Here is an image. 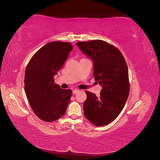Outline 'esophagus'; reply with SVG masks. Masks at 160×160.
I'll list each match as a JSON object with an SVG mask.
<instances>
[{
	"instance_id": "34e87169",
	"label": "esophagus",
	"mask_w": 160,
	"mask_h": 160,
	"mask_svg": "<svg viewBox=\"0 0 160 160\" xmlns=\"http://www.w3.org/2000/svg\"><path fill=\"white\" fill-rule=\"evenodd\" d=\"M79 91V89H74L73 91H72V93H73V94H77V93H78V92Z\"/></svg>"
}]
</instances>
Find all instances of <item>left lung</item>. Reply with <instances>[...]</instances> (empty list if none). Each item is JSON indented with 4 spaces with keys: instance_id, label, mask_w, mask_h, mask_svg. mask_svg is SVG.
Returning a JSON list of instances; mask_svg holds the SVG:
<instances>
[{
    "instance_id": "obj_1",
    "label": "left lung",
    "mask_w": 160,
    "mask_h": 160,
    "mask_svg": "<svg viewBox=\"0 0 160 160\" xmlns=\"http://www.w3.org/2000/svg\"><path fill=\"white\" fill-rule=\"evenodd\" d=\"M77 45L93 62V76L102 86L100 95L85 91L84 115L96 126L112 122L122 111L129 96L127 63L115 47L102 40L77 42Z\"/></svg>"
}]
</instances>
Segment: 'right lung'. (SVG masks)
<instances>
[{"mask_svg":"<svg viewBox=\"0 0 160 160\" xmlns=\"http://www.w3.org/2000/svg\"><path fill=\"white\" fill-rule=\"evenodd\" d=\"M72 49L69 42L47 43L35 53L27 66L25 91L37 117L52 122L64 115L72 95L55 83L57 74Z\"/></svg>","mask_w":160,"mask_h":160,"instance_id":"add662e5","label":"right lung"}]
</instances>
